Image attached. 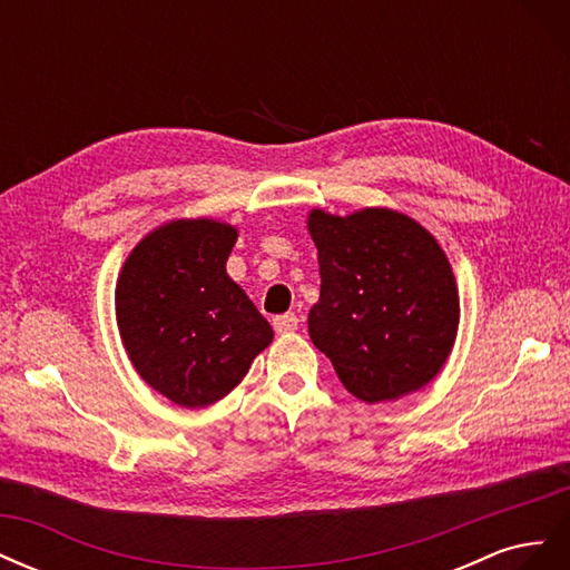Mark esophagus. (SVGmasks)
Returning <instances> with one entry per match:
<instances>
[{"instance_id": "34e87169", "label": "esophagus", "mask_w": 570, "mask_h": 570, "mask_svg": "<svg viewBox=\"0 0 570 570\" xmlns=\"http://www.w3.org/2000/svg\"><path fill=\"white\" fill-rule=\"evenodd\" d=\"M273 327H275V333H281V335H289V333H295L297 327H299V318H297L295 314H283V316H275V318H273Z\"/></svg>"}]
</instances>
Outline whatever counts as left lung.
Here are the masks:
<instances>
[{
  "label": "left lung",
  "instance_id": "8db88e82",
  "mask_svg": "<svg viewBox=\"0 0 570 570\" xmlns=\"http://www.w3.org/2000/svg\"><path fill=\"white\" fill-rule=\"evenodd\" d=\"M321 297L308 337L366 404L433 383L450 358L461 306L450 258L416 218L387 206L347 216L312 209Z\"/></svg>",
  "mask_w": 570,
  "mask_h": 570
}]
</instances>
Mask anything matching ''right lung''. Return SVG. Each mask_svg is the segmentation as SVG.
<instances>
[{"mask_svg":"<svg viewBox=\"0 0 570 570\" xmlns=\"http://www.w3.org/2000/svg\"><path fill=\"white\" fill-rule=\"evenodd\" d=\"M237 228L176 218L132 247L116 281V323L142 381L178 406L223 400L273 342V327L226 271Z\"/></svg>","mask_w":570,"mask_h":570,"instance_id":"add662e5","label":"right lung"}]
</instances>
